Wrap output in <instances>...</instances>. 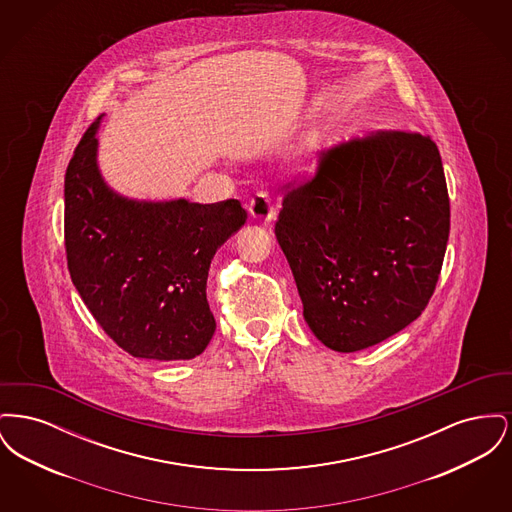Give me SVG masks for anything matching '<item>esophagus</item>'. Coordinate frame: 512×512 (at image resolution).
Masks as SVG:
<instances>
[{
  "mask_svg": "<svg viewBox=\"0 0 512 512\" xmlns=\"http://www.w3.org/2000/svg\"><path fill=\"white\" fill-rule=\"evenodd\" d=\"M249 213L253 219L263 222V224H270L274 217H276V209L272 205V199L268 192H257V195L249 201Z\"/></svg>",
  "mask_w": 512,
  "mask_h": 512,
  "instance_id": "34e87169",
  "label": "esophagus"
}]
</instances>
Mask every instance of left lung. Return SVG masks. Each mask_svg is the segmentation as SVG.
<instances>
[{
  "label": "left lung",
  "mask_w": 512,
  "mask_h": 512,
  "mask_svg": "<svg viewBox=\"0 0 512 512\" xmlns=\"http://www.w3.org/2000/svg\"><path fill=\"white\" fill-rule=\"evenodd\" d=\"M303 317L326 347L353 353L422 315L449 240L438 146L418 132H376L320 153L274 228Z\"/></svg>",
  "instance_id": "8db88e82"
}]
</instances>
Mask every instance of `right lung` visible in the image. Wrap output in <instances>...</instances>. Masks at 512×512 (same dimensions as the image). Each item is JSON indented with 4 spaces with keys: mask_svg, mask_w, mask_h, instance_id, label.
Returning a JSON list of instances; mask_svg holds the SVG:
<instances>
[{
    "mask_svg": "<svg viewBox=\"0 0 512 512\" xmlns=\"http://www.w3.org/2000/svg\"><path fill=\"white\" fill-rule=\"evenodd\" d=\"M103 117V115H101ZM94 122L65 174V247L74 288L126 353L190 361L215 334L207 276L220 245L247 219L238 199H130L98 167Z\"/></svg>",
    "mask_w": 512,
    "mask_h": 512,
    "instance_id": "obj_1",
    "label": "right lung"
}]
</instances>
